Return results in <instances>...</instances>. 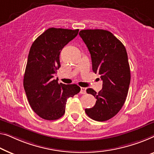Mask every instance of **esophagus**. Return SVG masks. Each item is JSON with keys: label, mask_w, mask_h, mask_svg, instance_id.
<instances>
[{"label": "esophagus", "mask_w": 154, "mask_h": 154, "mask_svg": "<svg viewBox=\"0 0 154 154\" xmlns=\"http://www.w3.org/2000/svg\"><path fill=\"white\" fill-rule=\"evenodd\" d=\"M80 93H81V94H86V88H84V87H81V91H80Z\"/></svg>", "instance_id": "obj_1"}]
</instances>
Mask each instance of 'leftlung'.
Listing matches in <instances>:
<instances>
[{"label": "left lung", "mask_w": 154, "mask_h": 154, "mask_svg": "<svg viewBox=\"0 0 154 154\" xmlns=\"http://www.w3.org/2000/svg\"><path fill=\"white\" fill-rule=\"evenodd\" d=\"M79 34L91 53L93 72L99 74L103 82L99 93L92 88L86 90L97 101L85 112L94 120L106 121L120 111L128 94L131 72L127 50L109 31L83 29Z\"/></svg>", "instance_id": "8db88e82"}]
</instances>
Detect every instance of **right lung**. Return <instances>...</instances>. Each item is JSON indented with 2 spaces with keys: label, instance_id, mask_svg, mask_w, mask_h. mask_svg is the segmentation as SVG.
<instances>
[{
  "label": "right lung",
  "instance_id": "right-lung-1",
  "mask_svg": "<svg viewBox=\"0 0 154 154\" xmlns=\"http://www.w3.org/2000/svg\"><path fill=\"white\" fill-rule=\"evenodd\" d=\"M78 32V29L50 27L38 36L29 50L23 86L31 108L44 120H54L62 117L67 100L81 90L77 84H59L53 79L61 67V50Z\"/></svg>",
  "mask_w": 154,
  "mask_h": 154
}]
</instances>
